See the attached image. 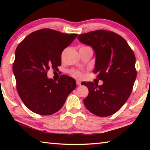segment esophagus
Here are the masks:
<instances>
[{
    "instance_id": "1",
    "label": "esophagus",
    "mask_w": 150,
    "mask_h": 150,
    "mask_svg": "<svg viewBox=\"0 0 150 150\" xmlns=\"http://www.w3.org/2000/svg\"><path fill=\"white\" fill-rule=\"evenodd\" d=\"M76 83H77V85H81V82L80 81L77 80V81H76Z\"/></svg>"
}]
</instances>
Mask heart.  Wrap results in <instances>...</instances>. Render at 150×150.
I'll return each instance as SVG.
<instances>
[{"label":"heart","mask_w":150,"mask_h":150,"mask_svg":"<svg viewBox=\"0 0 150 150\" xmlns=\"http://www.w3.org/2000/svg\"><path fill=\"white\" fill-rule=\"evenodd\" d=\"M71 74L72 76L75 77L76 78H81L83 77V74L81 72L79 71H76V70H72L71 71Z\"/></svg>","instance_id":"obj_1"}]
</instances>
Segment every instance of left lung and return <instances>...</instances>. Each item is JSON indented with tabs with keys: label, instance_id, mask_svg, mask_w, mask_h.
I'll use <instances>...</instances> for the list:
<instances>
[{
	"label": "left lung",
	"instance_id": "1",
	"mask_svg": "<svg viewBox=\"0 0 150 150\" xmlns=\"http://www.w3.org/2000/svg\"><path fill=\"white\" fill-rule=\"evenodd\" d=\"M77 38L95 51L93 73L103 81L102 85L81 83L88 89L84 105L95 115H113L125 104L132 91L137 75L135 55L122 37L111 31L95 30L79 35Z\"/></svg>",
	"mask_w": 150,
	"mask_h": 150
}]
</instances>
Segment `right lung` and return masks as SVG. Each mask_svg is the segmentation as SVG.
Here are the masks:
<instances>
[{
	"mask_svg": "<svg viewBox=\"0 0 150 150\" xmlns=\"http://www.w3.org/2000/svg\"><path fill=\"white\" fill-rule=\"evenodd\" d=\"M77 35L42 29L27 35L18 45L12 70L18 93L31 111L41 115L57 112L75 88L73 78L62 75L56 82L47 73L58 69L62 52Z\"/></svg>",
	"mask_w": 150,
	"mask_h": 150,
	"instance_id": "obj_1",
	"label": "right lung"
}]
</instances>
